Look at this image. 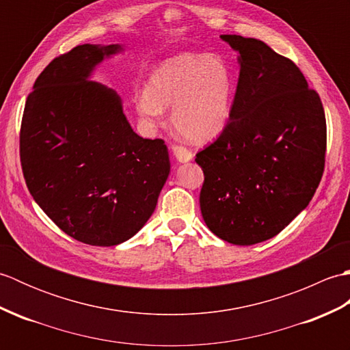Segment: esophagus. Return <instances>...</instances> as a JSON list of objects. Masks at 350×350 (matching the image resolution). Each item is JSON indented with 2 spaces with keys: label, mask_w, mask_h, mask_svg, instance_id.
Returning <instances> with one entry per match:
<instances>
[{
  "label": "esophagus",
  "mask_w": 350,
  "mask_h": 350,
  "mask_svg": "<svg viewBox=\"0 0 350 350\" xmlns=\"http://www.w3.org/2000/svg\"><path fill=\"white\" fill-rule=\"evenodd\" d=\"M173 154L179 162H189L192 159V152L183 146H173Z\"/></svg>",
  "instance_id": "34e87169"
}]
</instances>
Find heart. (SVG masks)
Listing matches in <instances>:
<instances>
[{"mask_svg": "<svg viewBox=\"0 0 350 350\" xmlns=\"http://www.w3.org/2000/svg\"><path fill=\"white\" fill-rule=\"evenodd\" d=\"M232 98L233 77L222 58L185 52L154 68L147 88L133 100L150 124L161 123L165 108L174 105V129L189 141L206 143L226 129Z\"/></svg>", "mask_w": 350, "mask_h": 350, "instance_id": "obj_1", "label": "heart"}]
</instances>
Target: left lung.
<instances>
[{
  "instance_id": "left-lung-1",
  "label": "left lung",
  "mask_w": 350,
  "mask_h": 350,
  "mask_svg": "<svg viewBox=\"0 0 350 350\" xmlns=\"http://www.w3.org/2000/svg\"><path fill=\"white\" fill-rule=\"evenodd\" d=\"M239 54L226 129L196 156L200 209L213 234L234 245L277 236L308 206L325 168L322 100L298 66L258 39L221 36Z\"/></svg>"
}]
</instances>
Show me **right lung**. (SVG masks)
I'll use <instances>...</instances> for the list:
<instances>
[{
	"mask_svg": "<svg viewBox=\"0 0 350 350\" xmlns=\"http://www.w3.org/2000/svg\"><path fill=\"white\" fill-rule=\"evenodd\" d=\"M120 44H79L52 60L28 94L19 133L29 194L66 234L114 247L138 233L170 174L163 139L141 138L111 88L88 79Z\"/></svg>",
	"mask_w": 350,
	"mask_h": 350,
	"instance_id": "right-lung-1",
	"label": "right lung"
}]
</instances>
